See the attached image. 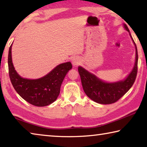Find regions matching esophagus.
Returning <instances> with one entry per match:
<instances>
[{"instance_id":"34e87169","label":"esophagus","mask_w":147,"mask_h":147,"mask_svg":"<svg viewBox=\"0 0 147 147\" xmlns=\"http://www.w3.org/2000/svg\"><path fill=\"white\" fill-rule=\"evenodd\" d=\"M71 62L73 66H77L80 63V59L78 57H74V58L72 59Z\"/></svg>"}]
</instances>
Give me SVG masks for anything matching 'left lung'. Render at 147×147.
Segmentation results:
<instances>
[{
  "instance_id": "obj_1",
  "label": "left lung",
  "mask_w": 147,
  "mask_h": 147,
  "mask_svg": "<svg viewBox=\"0 0 147 147\" xmlns=\"http://www.w3.org/2000/svg\"><path fill=\"white\" fill-rule=\"evenodd\" d=\"M123 26L129 32L136 49L134 65L125 78L113 82H108L99 78L95 74L89 72L82 66H78V67L84 92L89 98L98 104H109L115 102L128 92L135 82L138 73V50L128 26L126 24H123Z\"/></svg>"
}]
</instances>
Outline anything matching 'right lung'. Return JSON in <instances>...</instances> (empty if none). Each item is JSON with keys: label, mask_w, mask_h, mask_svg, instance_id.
Here are the masks:
<instances>
[{"label": "right lung", "mask_w": 147, "mask_h": 147, "mask_svg": "<svg viewBox=\"0 0 147 147\" xmlns=\"http://www.w3.org/2000/svg\"><path fill=\"white\" fill-rule=\"evenodd\" d=\"M11 45L8 53L9 75L15 90L24 100L32 105L43 107L55 101L67 72L72 69L70 61L57 65L43 77L37 79L23 78L17 73L13 64Z\"/></svg>", "instance_id": "obj_1"}]
</instances>
